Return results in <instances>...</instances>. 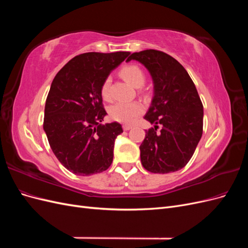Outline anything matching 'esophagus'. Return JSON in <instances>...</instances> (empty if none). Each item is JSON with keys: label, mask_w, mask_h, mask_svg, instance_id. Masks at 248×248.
Listing matches in <instances>:
<instances>
[{"label": "esophagus", "mask_w": 248, "mask_h": 248, "mask_svg": "<svg viewBox=\"0 0 248 248\" xmlns=\"http://www.w3.org/2000/svg\"><path fill=\"white\" fill-rule=\"evenodd\" d=\"M131 128H132L131 125H127V124L123 125V129H124V130H129V129H131Z\"/></svg>", "instance_id": "esophagus-1"}]
</instances>
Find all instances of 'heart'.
Wrapping results in <instances>:
<instances>
[{"label": "heart", "instance_id": "obj_1", "mask_svg": "<svg viewBox=\"0 0 248 248\" xmlns=\"http://www.w3.org/2000/svg\"><path fill=\"white\" fill-rule=\"evenodd\" d=\"M121 77L131 84L133 87L140 88L146 81V74L140 66L136 64H129L124 66L120 71ZM109 87L110 78L103 80L100 93L104 100H109ZM142 112V106L140 102H118L109 108V116L115 121L121 123H132Z\"/></svg>", "mask_w": 248, "mask_h": 248}]
</instances>
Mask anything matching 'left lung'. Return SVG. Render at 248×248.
<instances>
[{
  "mask_svg": "<svg viewBox=\"0 0 248 248\" xmlns=\"http://www.w3.org/2000/svg\"><path fill=\"white\" fill-rule=\"evenodd\" d=\"M131 60L146 67L154 86L144 117L154 127L146 130L140 146L142 167L155 174L177 171L190 160L202 134L204 109L197 88L184 67L166 52L146 49L133 52L127 62Z\"/></svg>",
  "mask_w": 248,
  "mask_h": 248,
  "instance_id": "left-lung-1",
  "label": "left lung"
}]
</instances>
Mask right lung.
I'll return each instance as SVG.
<instances>
[{
  "label": "right lung",
  "instance_id": "right-lung-1",
  "mask_svg": "<svg viewBox=\"0 0 248 248\" xmlns=\"http://www.w3.org/2000/svg\"><path fill=\"white\" fill-rule=\"evenodd\" d=\"M129 55L81 54L70 60L51 82L43 129L58 160L73 174L91 176L110 167L115 140L123 129L118 122L101 124L108 114L100 89Z\"/></svg>",
  "mask_w": 248,
  "mask_h": 248
}]
</instances>
